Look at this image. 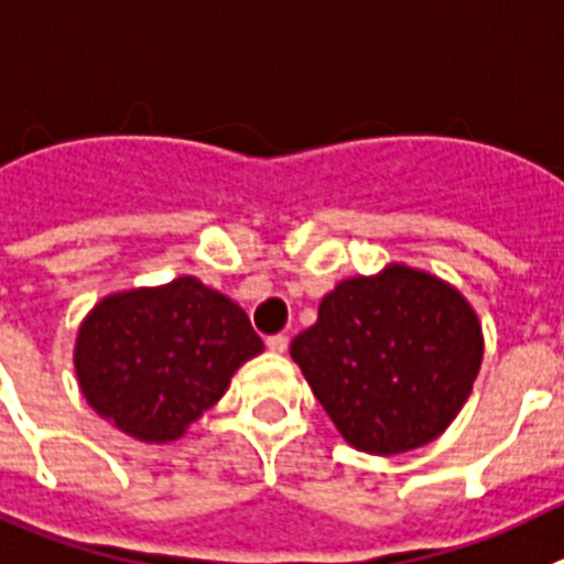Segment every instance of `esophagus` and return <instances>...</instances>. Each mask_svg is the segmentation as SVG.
I'll return each instance as SVG.
<instances>
[{"label":"esophagus","instance_id":"obj_1","mask_svg":"<svg viewBox=\"0 0 564 564\" xmlns=\"http://www.w3.org/2000/svg\"><path fill=\"white\" fill-rule=\"evenodd\" d=\"M267 346H269V351H275V355H281V351H286L289 337L286 335H272V337H267Z\"/></svg>","mask_w":564,"mask_h":564}]
</instances>
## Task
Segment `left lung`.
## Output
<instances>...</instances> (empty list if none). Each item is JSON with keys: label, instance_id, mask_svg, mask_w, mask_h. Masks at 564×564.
Returning a JSON list of instances; mask_svg holds the SVG:
<instances>
[{"label": "left lung", "instance_id": "8db88e82", "mask_svg": "<svg viewBox=\"0 0 564 564\" xmlns=\"http://www.w3.org/2000/svg\"><path fill=\"white\" fill-rule=\"evenodd\" d=\"M289 351L346 443L400 454L457 417L482 364V329L457 289L394 263L337 283Z\"/></svg>", "mask_w": 564, "mask_h": 564}]
</instances>
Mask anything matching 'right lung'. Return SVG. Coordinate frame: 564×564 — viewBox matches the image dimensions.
<instances>
[{
    "label": "right lung",
    "instance_id": "add662e5",
    "mask_svg": "<svg viewBox=\"0 0 564 564\" xmlns=\"http://www.w3.org/2000/svg\"><path fill=\"white\" fill-rule=\"evenodd\" d=\"M263 351L241 306L195 278L110 295L76 340L87 403L121 431L166 443L224 398L235 369Z\"/></svg>",
    "mask_w": 564,
    "mask_h": 564
}]
</instances>
